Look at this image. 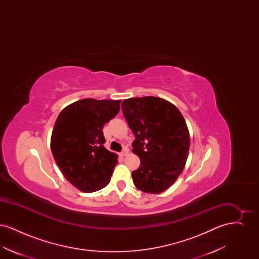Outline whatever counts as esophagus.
<instances>
[{"label": "esophagus", "instance_id": "obj_1", "mask_svg": "<svg viewBox=\"0 0 259 259\" xmlns=\"http://www.w3.org/2000/svg\"><path fill=\"white\" fill-rule=\"evenodd\" d=\"M128 152H129V149L127 148H124L123 150H122L121 153H120V155H121V156H126V155L128 154Z\"/></svg>", "mask_w": 259, "mask_h": 259}]
</instances>
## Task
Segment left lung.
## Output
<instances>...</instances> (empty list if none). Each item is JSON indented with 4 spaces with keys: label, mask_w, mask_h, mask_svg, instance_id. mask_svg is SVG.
I'll list each match as a JSON object with an SVG mask.
<instances>
[{
    "label": "left lung",
    "mask_w": 259,
    "mask_h": 259,
    "mask_svg": "<svg viewBox=\"0 0 259 259\" xmlns=\"http://www.w3.org/2000/svg\"><path fill=\"white\" fill-rule=\"evenodd\" d=\"M121 107L136 137L132 151L141 159L132 172L134 185L146 193H161L177 181L188 157L190 136L185 118L159 97L126 99Z\"/></svg>",
    "instance_id": "8db88e82"
}]
</instances>
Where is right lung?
Masks as SVG:
<instances>
[{
	"instance_id": "add662e5",
	"label": "right lung",
	"mask_w": 259,
	"mask_h": 259,
	"mask_svg": "<svg viewBox=\"0 0 259 259\" xmlns=\"http://www.w3.org/2000/svg\"><path fill=\"white\" fill-rule=\"evenodd\" d=\"M121 100L87 98L59 113L50 139L53 157L64 177L82 192L109 185L117 155L104 147V125L120 110Z\"/></svg>"
}]
</instances>
